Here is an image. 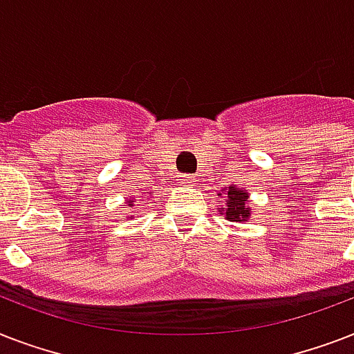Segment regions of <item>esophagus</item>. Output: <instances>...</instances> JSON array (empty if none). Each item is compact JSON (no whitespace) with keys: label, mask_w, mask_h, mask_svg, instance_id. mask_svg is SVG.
<instances>
[{"label":"esophagus","mask_w":354,"mask_h":354,"mask_svg":"<svg viewBox=\"0 0 354 354\" xmlns=\"http://www.w3.org/2000/svg\"><path fill=\"white\" fill-rule=\"evenodd\" d=\"M182 182H183V183H193V182H194V178L191 176V174H183V176H182Z\"/></svg>","instance_id":"esophagus-1"}]
</instances>
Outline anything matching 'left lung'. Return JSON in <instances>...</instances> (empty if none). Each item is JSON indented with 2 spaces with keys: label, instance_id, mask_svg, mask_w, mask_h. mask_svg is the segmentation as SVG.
<instances>
[{
  "label": "left lung",
  "instance_id": "left-lung-1",
  "mask_svg": "<svg viewBox=\"0 0 354 354\" xmlns=\"http://www.w3.org/2000/svg\"><path fill=\"white\" fill-rule=\"evenodd\" d=\"M246 200H248L246 191H241V189H235V187L227 189L226 207H221V211L226 215L227 221H232V222L246 221L248 216H250V207L246 205Z\"/></svg>",
  "mask_w": 354,
  "mask_h": 354
}]
</instances>
